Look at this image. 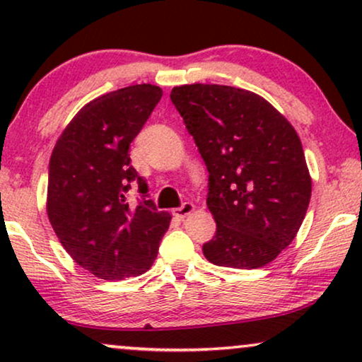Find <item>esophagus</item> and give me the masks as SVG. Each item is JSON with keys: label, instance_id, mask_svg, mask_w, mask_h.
<instances>
[{"label": "esophagus", "instance_id": "1", "mask_svg": "<svg viewBox=\"0 0 362 362\" xmlns=\"http://www.w3.org/2000/svg\"><path fill=\"white\" fill-rule=\"evenodd\" d=\"M196 207H194V204H192V202H185V204H182L181 207H176V209H173V214H175L176 217H186V216H189L192 211H194Z\"/></svg>", "mask_w": 362, "mask_h": 362}]
</instances>
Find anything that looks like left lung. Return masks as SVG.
<instances>
[{
  "instance_id": "8db88e82",
  "label": "left lung",
  "mask_w": 362,
  "mask_h": 362,
  "mask_svg": "<svg viewBox=\"0 0 362 362\" xmlns=\"http://www.w3.org/2000/svg\"><path fill=\"white\" fill-rule=\"evenodd\" d=\"M209 171L216 235L211 264L260 269L291 244L308 211L311 176L298 133L257 93L217 83L171 90Z\"/></svg>"
}]
</instances>
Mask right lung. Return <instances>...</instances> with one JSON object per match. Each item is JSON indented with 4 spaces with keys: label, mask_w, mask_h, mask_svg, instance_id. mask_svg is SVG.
I'll return each instance as SVG.
<instances>
[{
    "label": "right lung",
    "mask_w": 362,
    "mask_h": 362,
    "mask_svg": "<svg viewBox=\"0 0 362 362\" xmlns=\"http://www.w3.org/2000/svg\"><path fill=\"white\" fill-rule=\"evenodd\" d=\"M163 90L136 83L86 103L64 128L49 161L47 217L77 265L103 280L145 274L155 262L171 214L151 199L127 202L130 182H146L130 165L128 148Z\"/></svg>",
    "instance_id": "right-lung-1"
}]
</instances>
